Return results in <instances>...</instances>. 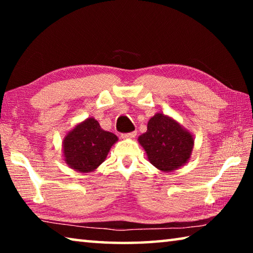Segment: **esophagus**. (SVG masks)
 Listing matches in <instances>:
<instances>
[{
  "instance_id": "obj_1",
  "label": "esophagus",
  "mask_w": 253,
  "mask_h": 253,
  "mask_svg": "<svg viewBox=\"0 0 253 253\" xmlns=\"http://www.w3.org/2000/svg\"><path fill=\"white\" fill-rule=\"evenodd\" d=\"M136 135H137L136 131H131V132H128V134H122V138L130 139V138H134Z\"/></svg>"
}]
</instances>
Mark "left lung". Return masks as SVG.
<instances>
[{
	"mask_svg": "<svg viewBox=\"0 0 253 253\" xmlns=\"http://www.w3.org/2000/svg\"><path fill=\"white\" fill-rule=\"evenodd\" d=\"M138 143L152 165L169 173L191 160L194 136L173 117L156 113L149 119L147 131L138 137Z\"/></svg>",
	"mask_w": 253,
	"mask_h": 253,
	"instance_id": "left-lung-1",
	"label": "left lung"
}]
</instances>
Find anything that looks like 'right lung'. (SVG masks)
Masks as SVG:
<instances>
[{
	"label": "right lung",
	"instance_id": "right-lung-1",
	"mask_svg": "<svg viewBox=\"0 0 253 253\" xmlns=\"http://www.w3.org/2000/svg\"><path fill=\"white\" fill-rule=\"evenodd\" d=\"M118 137L100 127L93 117H88L63 137V161L76 172L91 173L104 163Z\"/></svg>",
	"mask_w": 253,
	"mask_h": 253
}]
</instances>
